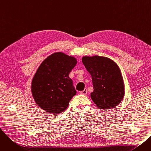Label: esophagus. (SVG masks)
Wrapping results in <instances>:
<instances>
[{"instance_id": "1", "label": "esophagus", "mask_w": 151, "mask_h": 151, "mask_svg": "<svg viewBox=\"0 0 151 151\" xmlns=\"http://www.w3.org/2000/svg\"><path fill=\"white\" fill-rule=\"evenodd\" d=\"M87 93H88V91H87L86 89H84L83 91L80 92V93L82 94V95H84V96H86V95L87 94Z\"/></svg>"}]
</instances>
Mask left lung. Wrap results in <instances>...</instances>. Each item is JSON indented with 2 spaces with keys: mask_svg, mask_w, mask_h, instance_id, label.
<instances>
[{
  "mask_svg": "<svg viewBox=\"0 0 151 151\" xmlns=\"http://www.w3.org/2000/svg\"><path fill=\"white\" fill-rule=\"evenodd\" d=\"M83 64L92 77L93 91L91 97L100 109H113L121 104L125 95L120 68L107 57L83 56Z\"/></svg>",
  "mask_w": 151,
  "mask_h": 151,
  "instance_id": "8db88e82",
  "label": "left lung"
}]
</instances>
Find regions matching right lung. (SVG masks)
<instances>
[{"instance_id":"1","label":"right lung","mask_w":151,"mask_h":151,"mask_svg":"<svg viewBox=\"0 0 151 151\" xmlns=\"http://www.w3.org/2000/svg\"><path fill=\"white\" fill-rule=\"evenodd\" d=\"M77 60L62 52L47 57L38 68L31 83V92L37 105L50 114H60L76 95L69 74Z\"/></svg>"}]
</instances>
